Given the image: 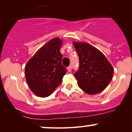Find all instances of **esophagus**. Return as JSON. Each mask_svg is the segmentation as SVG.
I'll return each instance as SVG.
<instances>
[{
    "mask_svg": "<svg viewBox=\"0 0 132 132\" xmlns=\"http://www.w3.org/2000/svg\"><path fill=\"white\" fill-rule=\"evenodd\" d=\"M68 71H69V72H71V66H68Z\"/></svg>",
    "mask_w": 132,
    "mask_h": 132,
    "instance_id": "esophagus-1",
    "label": "esophagus"
}]
</instances>
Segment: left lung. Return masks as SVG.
<instances>
[{
    "instance_id": "8db88e82",
    "label": "left lung",
    "mask_w": 132,
    "mask_h": 132,
    "mask_svg": "<svg viewBox=\"0 0 132 132\" xmlns=\"http://www.w3.org/2000/svg\"><path fill=\"white\" fill-rule=\"evenodd\" d=\"M79 59V68L74 74L78 85L88 94L104 90L111 81L112 66L99 50L87 43L73 42Z\"/></svg>"
}]
</instances>
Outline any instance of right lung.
I'll return each mask as SVG.
<instances>
[{"label":"right lung","mask_w":132,"mask_h":132,"mask_svg":"<svg viewBox=\"0 0 132 132\" xmlns=\"http://www.w3.org/2000/svg\"><path fill=\"white\" fill-rule=\"evenodd\" d=\"M62 41L54 38L46 43L28 61L25 75L27 84L36 95L49 96L61 83L66 68L61 64Z\"/></svg>","instance_id":"obj_1"}]
</instances>
